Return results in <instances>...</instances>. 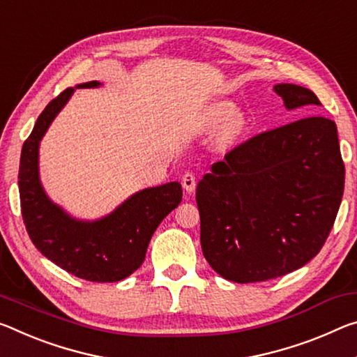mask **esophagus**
Instances as JSON below:
<instances>
[{
    "label": "esophagus",
    "mask_w": 357,
    "mask_h": 357,
    "mask_svg": "<svg viewBox=\"0 0 357 357\" xmlns=\"http://www.w3.org/2000/svg\"><path fill=\"white\" fill-rule=\"evenodd\" d=\"M195 185H197V178L194 173H185L183 176V188L184 190L188 192V194H192V192L195 190Z\"/></svg>",
    "instance_id": "34e87169"
}]
</instances>
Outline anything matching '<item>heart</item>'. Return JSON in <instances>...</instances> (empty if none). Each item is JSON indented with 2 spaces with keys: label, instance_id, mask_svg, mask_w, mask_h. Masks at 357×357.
<instances>
[{
  "label": "heart",
  "instance_id": "heart-1",
  "mask_svg": "<svg viewBox=\"0 0 357 357\" xmlns=\"http://www.w3.org/2000/svg\"><path fill=\"white\" fill-rule=\"evenodd\" d=\"M235 106L230 101H214L205 109L203 114V126L206 128H218L225 122L222 128V137L231 139L240 135L243 123L238 116H234Z\"/></svg>",
  "mask_w": 357,
  "mask_h": 357
}]
</instances>
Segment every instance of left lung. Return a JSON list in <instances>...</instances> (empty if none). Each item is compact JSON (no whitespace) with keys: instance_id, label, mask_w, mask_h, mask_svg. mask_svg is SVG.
<instances>
[{"instance_id":"1","label":"left lung","mask_w":357,"mask_h":357,"mask_svg":"<svg viewBox=\"0 0 357 357\" xmlns=\"http://www.w3.org/2000/svg\"><path fill=\"white\" fill-rule=\"evenodd\" d=\"M286 109L321 106L311 90L276 84ZM344 189L337 126L308 116L248 139L197 184L203 256L234 282L303 267L329 236Z\"/></svg>"}]
</instances>
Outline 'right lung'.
Returning a JSON list of instances; mask_svg holds the SVG:
<instances>
[{
    "label": "right lung",
    "instance_id": "right-lung-1",
    "mask_svg": "<svg viewBox=\"0 0 357 357\" xmlns=\"http://www.w3.org/2000/svg\"><path fill=\"white\" fill-rule=\"evenodd\" d=\"M98 81L77 84L54 98L24 143L19 167L22 216L43 256L77 278L114 282L138 270L158 224L183 200L178 181L135 192L106 216L77 219L56 205L39 178V144L76 89H98Z\"/></svg>",
    "mask_w": 357,
    "mask_h": 357
}]
</instances>
